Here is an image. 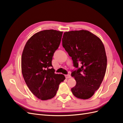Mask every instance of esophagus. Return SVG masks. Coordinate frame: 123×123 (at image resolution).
<instances>
[{
  "instance_id": "esophagus-1",
  "label": "esophagus",
  "mask_w": 123,
  "mask_h": 123,
  "mask_svg": "<svg viewBox=\"0 0 123 123\" xmlns=\"http://www.w3.org/2000/svg\"><path fill=\"white\" fill-rule=\"evenodd\" d=\"M65 77L66 79H69V78L71 77V75L70 74H66V75H65Z\"/></svg>"
}]
</instances>
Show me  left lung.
Here are the masks:
<instances>
[{"label": "left lung", "instance_id": "8db88e82", "mask_svg": "<svg viewBox=\"0 0 123 123\" xmlns=\"http://www.w3.org/2000/svg\"><path fill=\"white\" fill-rule=\"evenodd\" d=\"M62 43L77 68L71 73L76 82L71 88L73 94L80 99L90 98L100 87L106 71L107 59L102 42L82 30L65 32Z\"/></svg>", "mask_w": 123, "mask_h": 123}]
</instances>
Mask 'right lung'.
<instances>
[{"mask_svg":"<svg viewBox=\"0 0 123 123\" xmlns=\"http://www.w3.org/2000/svg\"><path fill=\"white\" fill-rule=\"evenodd\" d=\"M62 32L46 30L35 33L26 43L21 56V71L32 93L41 100L54 98L65 80L55 74L52 65L54 53L60 44Z\"/></svg>","mask_w":123,"mask_h":123,"instance_id":"1","label":"right lung"}]
</instances>
